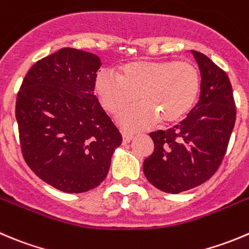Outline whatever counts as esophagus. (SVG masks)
Wrapping results in <instances>:
<instances>
[{
    "mask_svg": "<svg viewBox=\"0 0 249 249\" xmlns=\"http://www.w3.org/2000/svg\"><path fill=\"white\" fill-rule=\"evenodd\" d=\"M122 135H123V142H124V143H129V142L134 139V132L122 131Z\"/></svg>",
    "mask_w": 249,
    "mask_h": 249,
    "instance_id": "esophagus-1",
    "label": "esophagus"
}]
</instances>
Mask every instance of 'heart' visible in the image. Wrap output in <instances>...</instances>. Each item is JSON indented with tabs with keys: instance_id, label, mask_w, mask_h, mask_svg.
<instances>
[{
	"instance_id": "1",
	"label": "heart",
	"mask_w": 249,
	"mask_h": 249,
	"mask_svg": "<svg viewBox=\"0 0 249 249\" xmlns=\"http://www.w3.org/2000/svg\"><path fill=\"white\" fill-rule=\"evenodd\" d=\"M201 88L199 71L189 62L140 60L127 63L119 75L100 71L95 89L103 108L120 112L136 100L141 103L119 114L118 120L126 129H137L160 123H173L191 110Z\"/></svg>"
}]
</instances>
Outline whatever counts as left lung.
Instances as JSON below:
<instances>
[{
  "label": "left lung",
  "instance_id": "1",
  "mask_svg": "<svg viewBox=\"0 0 249 249\" xmlns=\"http://www.w3.org/2000/svg\"><path fill=\"white\" fill-rule=\"evenodd\" d=\"M201 71V95L178 125L151 132L154 151L143 161L147 180L166 194H180L214 175L235 126L236 107L229 76L207 55L191 51Z\"/></svg>",
  "mask_w": 249,
  "mask_h": 249
}]
</instances>
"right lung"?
I'll return each instance as SVG.
<instances>
[{"label":"right lung","mask_w":249,"mask_h":249,"mask_svg":"<svg viewBox=\"0 0 249 249\" xmlns=\"http://www.w3.org/2000/svg\"><path fill=\"white\" fill-rule=\"evenodd\" d=\"M96 54L60 48L36 62L16 103L23 157L29 168L59 191L81 194L107 176L123 137L97 97Z\"/></svg>","instance_id":"obj_1"}]
</instances>
